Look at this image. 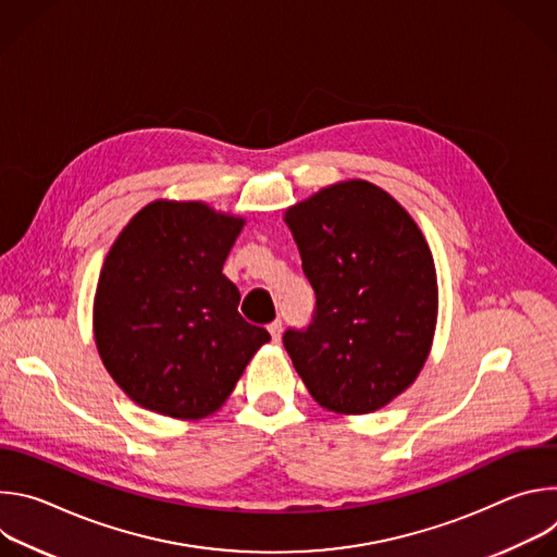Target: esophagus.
Here are the masks:
<instances>
[{
    "instance_id": "1",
    "label": "esophagus",
    "mask_w": 557,
    "mask_h": 557,
    "mask_svg": "<svg viewBox=\"0 0 557 557\" xmlns=\"http://www.w3.org/2000/svg\"><path fill=\"white\" fill-rule=\"evenodd\" d=\"M269 333H271L273 342H280V337H282V320L271 322V324H269Z\"/></svg>"
}]
</instances>
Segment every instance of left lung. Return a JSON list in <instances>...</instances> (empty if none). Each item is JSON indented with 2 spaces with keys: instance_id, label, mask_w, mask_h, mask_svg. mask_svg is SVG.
Listing matches in <instances>:
<instances>
[{
  "instance_id": "8db88e82",
  "label": "left lung",
  "mask_w": 557,
  "mask_h": 557,
  "mask_svg": "<svg viewBox=\"0 0 557 557\" xmlns=\"http://www.w3.org/2000/svg\"><path fill=\"white\" fill-rule=\"evenodd\" d=\"M314 290L312 320L284 348L324 408L368 414L423 368L436 326L438 286L430 247L383 189L350 181L286 211Z\"/></svg>"
}]
</instances>
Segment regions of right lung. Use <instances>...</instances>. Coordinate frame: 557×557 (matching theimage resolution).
Segmentation results:
<instances>
[{
	"mask_svg": "<svg viewBox=\"0 0 557 557\" xmlns=\"http://www.w3.org/2000/svg\"><path fill=\"white\" fill-rule=\"evenodd\" d=\"M245 220L202 202H151L112 245L95 297L99 355L138 406L200 419L271 339L237 310L222 264Z\"/></svg>",
	"mask_w": 557,
	"mask_h": 557,
	"instance_id": "add662e5",
	"label": "right lung"
}]
</instances>
